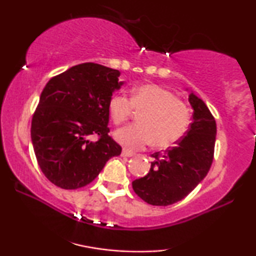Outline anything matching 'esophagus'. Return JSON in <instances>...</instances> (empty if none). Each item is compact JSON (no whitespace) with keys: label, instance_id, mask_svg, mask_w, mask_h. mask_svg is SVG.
Returning <instances> with one entry per match:
<instances>
[{"label":"esophagus","instance_id":"34e87169","mask_svg":"<svg viewBox=\"0 0 256 256\" xmlns=\"http://www.w3.org/2000/svg\"><path fill=\"white\" fill-rule=\"evenodd\" d=\"M121 155L124 157H132V156H134V154H132V152H129V150H127V149H124L122 150Z\"/></svg>","mask_w":256,"mask_h":256}]
</instances>
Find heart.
<instances>
[{
    "mask_svg": "<svg viewBox=\"0 0 256 256\" xmlns=\"http://www.w3.org/2000/svg\"><path fill=\"white\" fill-rule=\"evenodd\" d=\"M134 108L144 110L138 124H129L115 132V138L129 150H138L154 144L169 148L183 138L190 127L188 107L171 90L156 84H146L132 90L130 99L124 92L115 93L108 101V110L115 124L132 116Z\"/></svg>",
    "mask_w": 256,
    "mask_h": 256,
    "instance_id": "obj_1",
    "label": "heart"
}]
</instances>
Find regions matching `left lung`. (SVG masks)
<instances>
[{
  "label": "left lung",
  "instance_id": "left-lung-1",
  "mask_svg": "<svg viewBox=\"0 0 256 256\" xmlns=\"http://www.w3.org/2000/svg\"><path fill=\"white\" fill-rule=\"evenodd\" d=\"M194 121L180 141L152 154L148 174L132 182V190L146 202L168 206L186 197L208 174L213 162L216 120L204 101L188 96Z\"/></svg>",
  "mask_w": 256,
  "mask_h": 256
}]
</instances>
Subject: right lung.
<instances>
[{"label": "right lung", "instance_id": "add662e5", "mask_svg": "<svg viewBox=\"0 0 256 256\" xmlns=\"http://www.w3.org/2000/svg\"><path fill=\"white\" fill-rule=\"evenodd\" d=\"M120 72L94 62L52 76L31 121V141L44 176L56 186L76 190L96 180L121 146L108 135V101ZM96 137V142L90 138Z\"/></svg>", "mask_w": 256, "mask_h": 256}]
</instances>
